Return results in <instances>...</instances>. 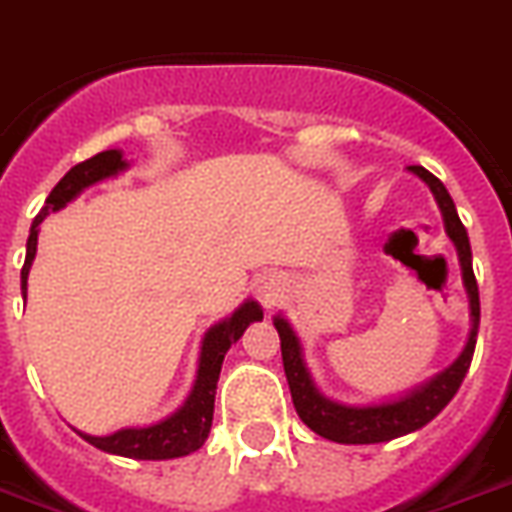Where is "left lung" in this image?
I'll return each mask as SVG.
<instances>
[{
  "instance_id": "obj_1",
  "label": "left lung",
  "mask_w": 512,
  "mask_h": 512,
  "mask_svg": "<svg viewBox=\"0 0 512 512\" xmlns=\"http://www.w3.org/2000/svg\"><path fill=\"white\" fill-rule=\"evenodd\" d=\"M419 179L429 184V190L435 195L437 205L445 218V231L453 239L455 249H458V260H461L463 283H466L468 302H471V336H468L466 349L463 354L450 364L445 372L416 388L414 393L403 395L398 401L380 403V406H343V403L328 401L320 390L315 388V382L309 377L307 367L302 359V346L299 338L294 336V330L283 317H276L278 336H281V356L283 369H286V380L291 388V401L304 424L312 432H317L325 440L341 442V445H372V442H388L395 437L409 435L422 429L440 414L453 395L461 388L463 377H466L468 367H471V356L476 349V333H479V286H476L474 268H471V244H468L466 226L458 218L453 197L448 195L445 184L437 179L435 174H429L422 166H409Z\"/></svg>"
}]
</instances>
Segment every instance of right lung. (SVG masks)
I'll list each match as a JSON object with an SVG mask.
<instances>
[{"instance_id":"add662e5","label":"right lung","mask_w":512,"mask_h":512,"mask_svg":"<svg viewBox=\"0 0 512 512\" xmlns=\"http://www.w3.org/2000/svg\"><path fill=\"white\" fill-rule=\"evenodd\" d=\"M127 169V161L122 158L119 150H103L96 153L88 161L72 166L67 174L59 179V184L46 197V205L36 216L33 226H30L28 249H25V265L20 270V289L28 291V270L33 257H36L38 244V223L49 216L51 210H59L70 203L72 197L80 190L90 187V184L101 182L106 176H114L117 171ZM263 320V309L257 302H244L236 309L229 320L218 322L208 330V336L203 341V354H200V369H197L195 388H192L190 398L184 401V406L169 419L153 424V427L140 429H119L109 437H93L83 435L93 448L106 450V453L124 455V458H137V461H166V458H182V455L195 453L197 448H203V442L208 440L210 424H213V401H216V385L218 375H221V364L226 351L231 349V343L242 338L249 322Z\"/></svg>"}]
</instances>
